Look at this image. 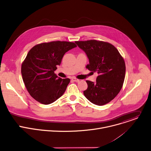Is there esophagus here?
<instances>
[{
    "mask_svg": "<svg viewBox=\"0 0 151 151\" xmlns=\"http://www.w3.org/2000/svg\"><path fill=\"white\" fill-rule=\"evenodd\" d=\"M71 80H72L73 81H75V82H79V81H80V80H78V79H77V78H76L75 77L71 78Z\"/></svg>",
    "mask_w": 151,
    "mask_h": 151,
    "instance_id": "34e87169",
    "label": "esophagus"
}]
</instances>
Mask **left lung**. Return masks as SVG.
Segmentation results:
<instances>
[{
    "mask_svg": "<svg viewBox=\"0 0 151 151\" xmlns=\"http://www.w3.org/2000/svg\"><path fill=\"white\" fill-rule=\"evenodd\" d=\"M86 54L89 63L86 68L97 72L94 83L86 80L88 89L83 92L92 103L103 106L113 99L122 88L125 63L118 50L112 44L96 40L76 41Z\"/></svg>",
    "mask_w": 151,
    "mask_h": 151,
    "instance_id": "left-lung-1",
    "label": "left lung"
}]
</instances>
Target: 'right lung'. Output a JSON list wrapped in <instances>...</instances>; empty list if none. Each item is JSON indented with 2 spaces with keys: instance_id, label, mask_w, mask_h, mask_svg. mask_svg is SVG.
Returning a JSON list of instances; mask_svg holds the SVG:
<instances>
[{
  "instance_id": "add662e5",
  "label": "right lung",
  "mask_w": 151,
  "mask_h": 151,
  "mask_svg": "<svg viewBox=\"0 0 151 151\" xmlns=\"http://www.w3.org/2000/svg\"><path fill=\"white\" fill-rule=\"evenodd\" d=\"M76 47L74 42L58 41L37 44L29 50L22 65V75L32 98L47 105L64 93L70 79L58 77L55 71L65 53Z\"/></svg>"
}]
</instances>
